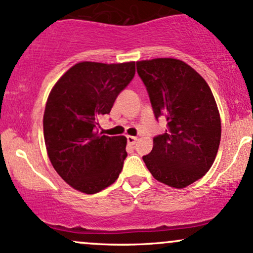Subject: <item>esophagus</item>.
<instances>
[{
	"instance_id": "esophagus-1",
	"label": "esophagus",
	"mask_w": 253,
	"mask_h": 253,
	"mask_svg": "<svg viewBox=\"0 0 253 253\" xmlns=\"http://www.w3.org/2000/svg\"><path fill=\"white\" fill-rule=\"evenodd\" d=\"M136 136H133V135H127V141H128L129 145H134L135 141H136Z\"/></svg>"
}]
</instances>
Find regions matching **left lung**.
Instances as JSON below:
<instances>
[{"label": "left lung", "instance_id": "left-lung-1", "mask_svg": "<svg viewBox=\"0 0 253 253\" xmlns=\"http://www.w3.org/2000/svg\"><path fill=\"white\" fill-rule=\"evenodd\" d=\"M156 118L167 117V129L153 139L143 159L158 182L182 189L202 178L213 165L221 139V120L207 82L175 58L136 62Z\"/></svg>", "mask_w": 253, "mask_h": 253}]
</instances>
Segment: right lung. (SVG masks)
<instances>
[{
    "label": "right lung",
    "mask_w": 253,
    "mask_h": 253,
    "mask_svg": "<svg viewBox=\"0 0 253 253\" xmlns=\"http://www.w3.org/2000/svg\"><path fill=\"white\" fill-rule=\"evenodd\" d=\"M135 74V62H81L50 91L43 112V138L50 162L70 187L84 194L106 189L123 170L126 136L98 132V118Z\"/></svg>",
    "instance_id": "right-lung-1"
}]
</instances>
